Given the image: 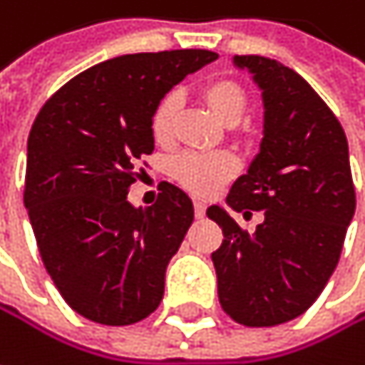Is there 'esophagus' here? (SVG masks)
<instances>
[{
    "label": "esophagus",
    "instance_id": "esophagus-1",
    "mask_svg": "<svg viewBox=\"0 0 365 365\" xmlns=\"http://www.w3.org/2000/svg\"><path fill=\"white\" fill-rule=\"evenodd\" d=\"M207 213V207H205V202H200V200H196L194 202V215L198 217V219H202Z\"/></svg>",
    "mask_w": 365,
    "mask_h": 365
}]
</instances>
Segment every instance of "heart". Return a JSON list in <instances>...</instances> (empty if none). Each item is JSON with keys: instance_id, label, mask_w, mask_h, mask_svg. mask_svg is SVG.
Listing matches in <instances>:
<instances>
[{"instance_id": "b5f03b06", "label": "heart", "mask_w": 365, "mask_h": 365, "mask_svg": "<svg viewBox=\"0 0 365 365\" xmlns=\"http://www.w3.org/2000/svg\"><path fill=\"white\" fill-rule=\"evenodd\" d=\"M202 98L225 123H236L247 108V93L232 79H215L202 87ZM180 113V96L175 91L165 93L152 115L150 133L160 146H169L175 138V120ZM236 171V158L230 152H183L171 165L173 178L198 196L217 192Z\"/></svg>"}]
</instances>
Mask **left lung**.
Returning <instances> with one entry per match:
<instances>
[{"mask_svg":"<svg viewBox=\"0 0 365 365\" xmlns=\"http://www.w3.org/2000/svg\"><path fill=\"white\" fill-rule=\"evenodd\" d=\"M263 89L261 152L238 178L227 205L265 211L249 234L221 207L207 215L223 230L211 255L223 312L263 328L305 314L330 280L355 213L347 135L299 73L263 56H236Z\"/></svg>","mask_w":365,"mask_h":365,"instance_id":"8db88e82","label":"left lung"}]
</instances>
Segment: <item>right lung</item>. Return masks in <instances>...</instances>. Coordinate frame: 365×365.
<instances>
[{"label": "right lung", "instance_id": "1", "mask_svg": "<svg viewBox=\"0 0 365 365\" xmlns=\"http://www.w3.org/2000/svg\"><path fill=\"white\" fill-rule=\"evenodd\" d=\"M215 58L171 50L100 62L62 85L31 127L24 207L56 288L91 322L129 326L163 301L194 207L167 182L146 209L131 207L127 194L138 163L154 150L156 102Z\"/></svg>", "mask_w": 365, "mask_h": 365}]
</instances>
